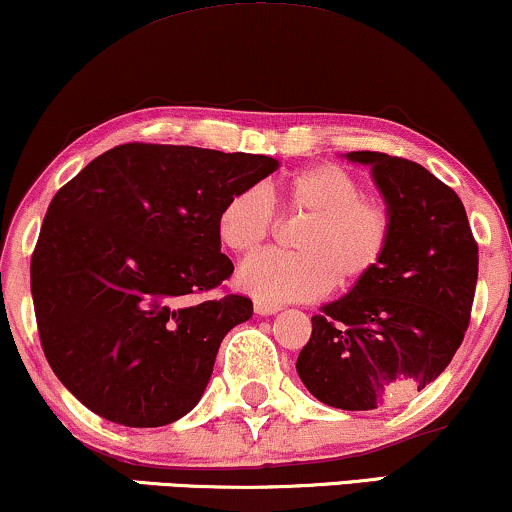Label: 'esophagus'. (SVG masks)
I'll return each instance as SVG.
<instances>
[{
	"label": "esophagus",
	"mask_w": 512,
	"mask_h": 512,
	"mask_svg": "<svg viewBox=\"0 0 512 512\" xmlns=\"http://www.w3.org/2000/svg\"><path fill=\"white\" fill-rule=\"evenodd\" d=\"M254 311H256V315H275L277 311H282V306L270 304V301H263V299H256Z\"/></svg>",
	"instance_id": "esophagus-1"
}]
</instances>
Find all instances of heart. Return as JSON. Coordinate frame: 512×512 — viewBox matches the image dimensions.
Segmentation results:
<instances>
[{
	"label": "heart",
	"instance_id": "obj_1",
	"mask_svg": "<svg viewBox=\"0 0 512 512\" xmlns=\"http://www.w3.org/2000/svg\"><path fill=\"white\" fill-rule=\"evenodd\" d=\"M306 216L296 230L294 254L266 251L246 258L239 287L263 301H308L332 285L351 289L382 266L394 220L387 201L363 194L349 170L334 163L308 166L277 182L273 192L244 187L220 206L216 232L235 254L256 251L275 227V206Z\"/></svg>",
	"mask_w": 512,
	"mask_h": 512
}]
</instances>
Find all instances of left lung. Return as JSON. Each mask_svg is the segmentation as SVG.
Instances as JSON below:
<instances>
[{"instance_id":"obj_1","label":"left lung","mask_w":512,"mask_h":512,"mask_svg":"<svg viewBox=\"0 0 512 512\" xmlns=\"http://www.w3.org/2000/svg\"><path fill=\"white\" fill-rule=\"evenodd\" d=\"M346 159L372 168L394 232L382 266L313 315L296 372L327 406L372 410L451 363L470 325L479 249L463 201L420 163L380 151Z\"/></svg>"}]
</instances>
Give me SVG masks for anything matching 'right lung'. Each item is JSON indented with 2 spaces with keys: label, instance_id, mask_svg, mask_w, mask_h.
I'll return each mask as SVG.
<instances>
[{
  "label": "right lung",
  "instance_id": "add662e5",
  "mask_svg": "<svg viewBox=\"0 0 512 512\" xmlns=\"http://www.w3.org/2000/svg\"><path fill=\"white\" fill-rule=\"evenodd\" d=\"M261 154L130 142L54 194L30 258L37 332L63 387L125 427L197 406L249 296L204 299L232 275L216 218L277 170Z\"/></svg>",
  "mask_w": 512,
  "mask_h": 512
}]
</instances>
